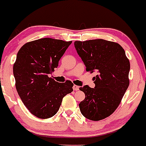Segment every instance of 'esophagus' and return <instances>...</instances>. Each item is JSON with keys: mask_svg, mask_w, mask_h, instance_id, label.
I'll use <instances>...</instances> for the list:
<instances>
[{"mask_svg": "<svg viewBox=\"0 0 146 146\" xmlns=\"http://www.w3.org/2000/svg\"><path fill=\"white\" fill-rule=\"evenodd\" d=\"M73 89L74 91H78L79 90V86H77V85H73Z\"/></svg>", "mask_w": 146, "mask_h": 146, "instance_id": "obj_1", "label": "esophagus"}]
</instances>
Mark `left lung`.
<instances>
[{
    "label": "left lung",
    "mask_w": 146,
    "mask_h": 146,
    "mask_svg": "<svg viewBox=\"0 0 146 146\" xmlns=\"http://www.w3.org/2000/svg\"><path fill=\"white\" fill-rule=\"evenodd\" d=\"M74 46L86 71L97 73L95 87L80 88L85 94L79 104L80 110L88 119L100 121L110 116L122 100L129 86L130 64L117 43L100 39L76 41Z\"/></svg>",
    "instance_id": "8db88e82"
}]
</instances>
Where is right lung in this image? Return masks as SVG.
I'll use <instances>...</instances> for the list:
<instances>
[{"label": "right lung", "mask_w": 146, "mask_h": 146, "mask_svg": "<svg viewBox=\"0 0 146 146\" xmlns=\"http://www.w3.org/2000/svg\"><path fill=\"white\" fill-rule=\"evenodd\" d=\"M72 41L42 38L24 44L13 66L16 88L30 113L48 118L58 111L62 99L73 91L70 81L60 83L50 78Z\"/></svg>", "instance_id": "right-lung-1"}]
</instances>
